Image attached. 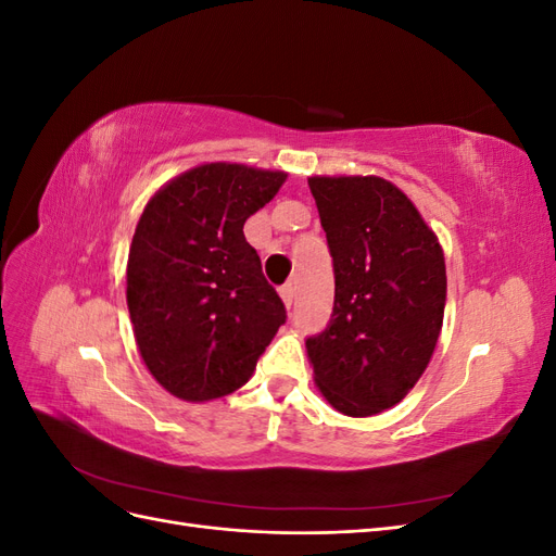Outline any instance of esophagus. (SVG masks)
I'll use <instances>...</instances> for the list:
<instances>
[{
	"label": "esophagus",
	"instance_id": "34e87169",
	"mask_svg": "<svg viewBox=\"0 0 556 556\" xmlns=\"http://www.w3.org/2000/svg\"><path fill=\"white\" fill-rule=\"evenodd\" d=\"M294 296H296L294 285H292V282H285L282 288H280V299H282V304L290 308V306H292V301H294Z\"/></svg>",
	"mask_w": 556,
	"mask_h": 556
}]
</instances>
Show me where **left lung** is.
<instances>
[{
    "instance_id": "left-lung-1",
    "label": "left lung",
    "mask_w": 556,
    "mask_h": 556,
    "mask_svg": "<svg viewBox=\"0 0 556 556\" xmlns=\"http://www.w3.org/2000/svg\"><path fill=\"white\" fill-rule=\"evenodd\" d=\"M333 257L329 327L306 341L317 390L350 417H371L406 396L439 343L445 257L433 229L380 176H311Z\"/></svg>"
}]
</instances>
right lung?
I'll return each mask as SVG.
<instances>
[{
    "label": "right lung",
    "mask_w": 556,
    "mask_h": 556,
    "mask_svg": "<svg viewBox=\"0 0 556 556\" xmlns=\"http://www.w3.org/2000/svg\"><path fill=\"white\" fill-rule=\"evenodd\" d=\"M285 172L204 162L166 180L134 229L127 308L141 359L190 403L243 387L285 323V306L243 237Z\"/></svg>",
    "instance_id": "1"
}]
</instances>
